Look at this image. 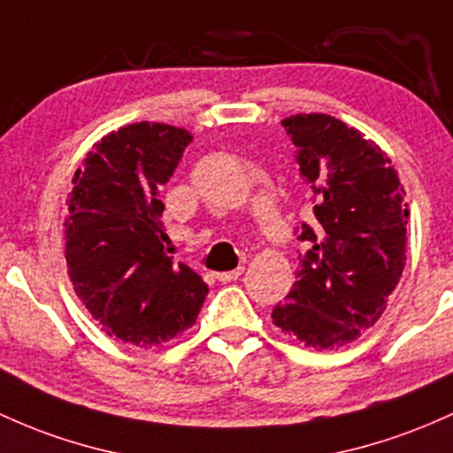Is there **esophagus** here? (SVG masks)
<instances>
[{
  "instance_id": "1",
  "label": "esophagus",
  "mask_w": 453,
  "mask_h": 453,
  "mask_svg": "<svg viewBox=\"0 0 453 453\" xmlns=\"http://www.w3.org/2000/svg\"><path fill=\"white\" fill-rule=\"evenodd\" d=\"M242 271H245V266H238L234 271H223V273H217V280L227 283V281H234L238 277L242 275Z\"/></svg>"
}]
</instances>
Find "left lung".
<instances>
[{
    "label": "left lung",
    "mask_w": 453,
    "mask_h": 453,
    "mask_svg": "<svg viewBox=\"0 0 453 453\" xmlns=\"http://www.w3.org/2000/svg\"><path fill=\"white\" fill-rule=\"evenodd\" d=\"M314 191L316 226L303 223L301 271L273 325L316 350L355 342L387 310L406 262L409 203L391 158L326 113L281 120Z\"/></svg>",
    "instance_id": "left-lung-1"
}]
</instances>
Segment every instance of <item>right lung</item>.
I'll return each instance as SVG.
<instances>
[{"instance_id":"right-lung-1","label":"right lung","mask_w":453,"mask_h":453,"mask_svg":"<svg viewBox=\"0 0 453 453\" xmlns=\"http://www.w3.org/2000/svg\"><path fill=\"white\" fill-rule=\"evenodd\" d=\"M193 135L161 122L107 133L74 172L66 266L74 292L124 344L161 346L196 325L208 286L165 253L158 200Z\"/></svg>"}]
</instances>
